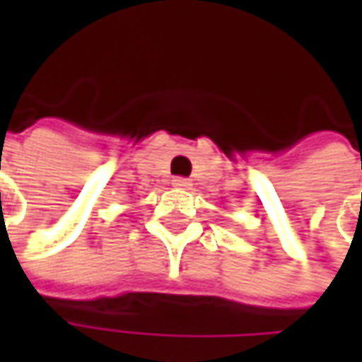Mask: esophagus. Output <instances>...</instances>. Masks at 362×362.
<instances>
[{
    "label": "esophagus",
    "instance_id": "34e87169",
    "mask_svg": "<svg viewBox=\"0 0 362 362\" xmlns=\"http://www.w3.org/2000/svg\"><path fill=\"white\" fill-rule=\"evenodd\" d=\"M172 184H174L176 188H182V190H188V188L192 186V182L188 180V178H174Z\"/></svg>",
    "mask_w": 362,
    "mask_h": 362
}]
</instances>
